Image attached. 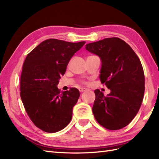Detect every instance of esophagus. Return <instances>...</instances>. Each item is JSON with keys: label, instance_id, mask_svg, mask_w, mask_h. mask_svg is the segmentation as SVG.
<instances>
[{"label": "esophagus", "instance_id": "esophagus-1", "mask_svg": "<svg viewBox=\"0 0 159 159\" xmlns=\"http://www.w3.org/2000/svg\"><path fill=\"white\" fill-rule=\"evenodd\" d=\"M87 89L85 88V87H81V88L79 89V91L80 92H85V91H87Z\"/></svg>", "mask_w": 159, "mask_h": 159}]
</instances>
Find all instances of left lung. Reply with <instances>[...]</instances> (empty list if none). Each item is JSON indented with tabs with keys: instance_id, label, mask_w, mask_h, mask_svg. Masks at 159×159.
<instances>
[{
	"instance_id": "obj_1",
	"label": "left lung",
	"mask_w": 159,
	"mask_h": 159,
	"mask_svg": "<svg viewBox=\"0 0 159 159\" xmlns=\"http://www.w3.org/2000/svg\"><path fill=\"white\" fill-rule=\"evenodd\" d=\"M85 48L100 57V79L111 90L107 96L99 89L94 91L93 116L107 129H121L133 120L143 101L145 76L140 60L127 43L117 38L87 43Z\"/></svg>"
}]
</instances>
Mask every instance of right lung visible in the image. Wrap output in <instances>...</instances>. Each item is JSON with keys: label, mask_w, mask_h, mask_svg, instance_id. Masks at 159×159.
Wrapping results in <instances>:
<instances>
[{"label": "right lung", "mask_w": 159, "mask_h": 159, "mask_svg": "<svg viewBox=\"0 0 159 159\" xmlns=\"http://www.w3.org/2000/svg\"><path fill=\"white\" fill-rule=\"evenodd\" d=\"M85 42L48 39L28 54L20 77V97L30 119L40 129L53 133L70 122L80 96L76 88L60 92L61 76L74 53Z\"/></svg>", "instance_id": "1"}]
</instances>
